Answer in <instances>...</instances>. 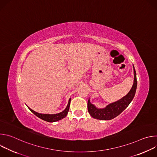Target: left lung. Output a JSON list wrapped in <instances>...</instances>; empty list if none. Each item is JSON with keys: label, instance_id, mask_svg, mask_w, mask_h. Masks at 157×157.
I'll list each match as a JSON object with an SVG mask.
<instances>
[{"label": "left lung", "instance_id": "left-lung-1", "mask_svg": "<svg viewBox=\"0 0 157 157\" xmlns=\"http://www.w3.org/2000/svg\"><path fill=\"white\" fill-rule=\"evenodd\" d=\"M133 73H134V81L132 87L128 93L121 98L120 100L110 103L107 105L105 108L98 109L94 105L91 103L90 99L87 101V109L89 114L93 118L99 120H111L117 116L128 107L129 104L131 102L132 99L136 94L137 81V75L135 68L133 66Z\"/></svg>", "mask_w": 157, "mask_h": 157}]
</instances>
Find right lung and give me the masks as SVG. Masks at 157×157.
Returning a JSON list of instances; mask_svg holds the SVG:
<instances>
[{
    "label": "right lung",
    "instance_id": "right-lung-1",
    "mask_svg": "<svg viewBox=\"0 0 157 157\" xmlns=\"http://www.w3.org/2000/svg\"><path fill=\"white\" fill-rule=\"evenodd\" d=\"M70 102H71V98H70L69 101H68V104L67 105L66 109L62 111L61 113H59L58 114H40L36 113V112L33 110L32 109H31L30 107H29V109L30 110V111L32 112V113H33L36 116H37L38 117H39L40 119L45 121L47 122H56L58 121L63 118H64L67 114H68V113L70 109Z\"/></svg>",
    "mask_w": 157,
    "mask_h": 157
}]
</instances>
